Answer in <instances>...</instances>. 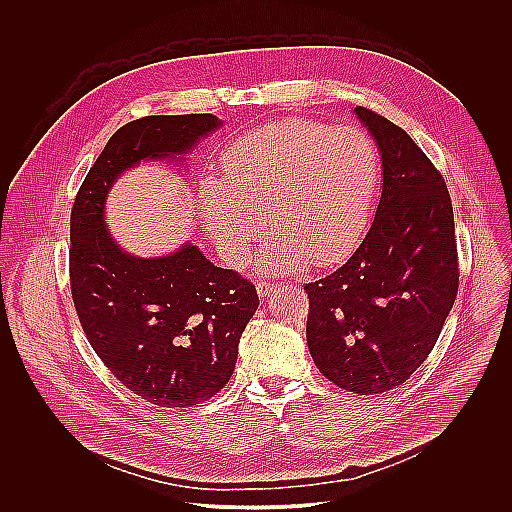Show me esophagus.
I'll list each match as a JSON object with an SVG mask.
<instances>
[{"label": "esophagus", "mask_w": 512, "mask_h": 512, "mask_svg": "<svg viewBox=\"0 0 512 512\" xmlns=\"http://www.w3.org/2000/svg\"><path fill=\"white\" fill-rule=\"evenodd\" d=\"M275 289H277L275 283H267V281H259V283H257V293H259V297H267V295L273 293Z\"/></svg>", "instance_id": "1"}]
</instances>
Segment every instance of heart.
Here are the masks:
<instances>
[{
  "instance_id": "heart-1",
  "label": "heart",
  "mask_w": 512,
  "mask_h": 512,
  "mask_svg": "<svg viewBox=\"0 0 512 512\" xmlns=\"http://www.w3.org/2000/svg\"><path fill=\"white\" fill-rule=\"evenodd\" d=\"M379 177L373 141L357 127L331 129L289 117L257 127L221 153V179L201 177L197 207L231 267L249 259L269 223L257 267L279 275L307 261L325 267L359 241Z\"/></svg>"
}]
</instances>
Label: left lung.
<instances>
[{
  "mask_svg": "<svg viewBox=\"0 0 512 512\" xmlns=\"http://www.w3.org/2000/svg\"><path fill=\"white\" fill-rule=\"evenodd\" d=\"M375 139L383 191L353 257L305 285L307 345L337 387L375 395L403 385L429 357L459 291L453 203L443 175L393 121L355 107Z\"/></svg>",
  "mask_w": 512,
  "mask_h": 512,
  "instance_id": "8db88e82",
  "label": "left lung"
}]
</instances>
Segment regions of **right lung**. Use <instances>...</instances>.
Listing matches in <instances>:
<instances>
[{
    "mask_svg": "<svg viewBox=\"0 0 512 512\" xmlns=\"http://www.w3.org/2000/svg\"><path fill=\"white\" fill-rule=\"evenodd\" d=\"M221 125L211 113L129 121L95 159L71 211L69 277L79 323L105 367L155 407H191L227 385L259 297L253 283L213 265L189 241L163 257L127 253L105 225V199L127 169L183 163Z\"/></svg>",
    "mask_w": 512,
    "mask_h": 512,
    "instance_id": "add662e5",
    "label": "right lung"
}]
</instances>
